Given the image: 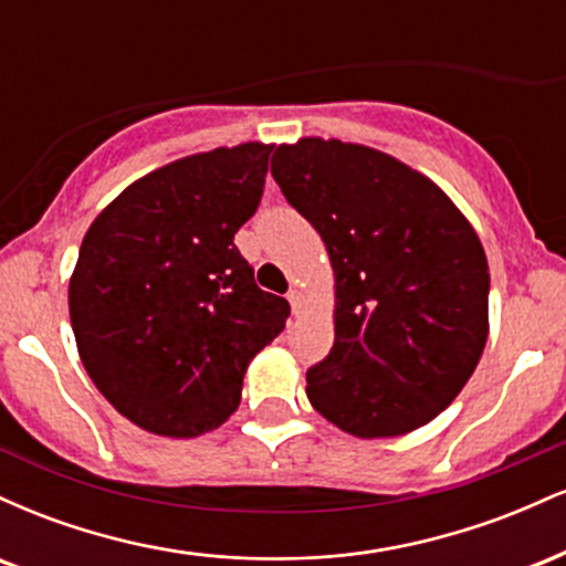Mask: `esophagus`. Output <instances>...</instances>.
Segmentation results:
<instances>
[{"mask_svg":"<svg viewBox=\"0 0 566 566\" xmlns=\"http://www.w3.org/2000/svg\"><path fill=\"white\" fill-rule=\"evenodd\" d=\"M287 301L292 305V314H297V311L303 308V292L301 290H290L287 292Z\"/></svg>","mask_w":566,"mask_h":566,"instance_id":"esophagus-1","label":"esophagus"}]
</instances>
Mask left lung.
I'll return each mask as SVG.
<instances>
[{"label": "left lung", "mask_w": 566, "mask_h": 566, "mask_svg": "<svg viewBox=\"0 0 566 566\" xmlns=\"http://www.w3.org/2000/svg\"><path fill=\"white\" fill-rule=\"evenodd\" d=\"M271 175L335 271V343L305 373L316 412L359 439L399 437L463 391L486 343L490 269L439 186L388 154L303 138Z\"/></svg>", "instance_id": "obj_1"}]
</instances>
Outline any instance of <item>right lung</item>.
Here are the masks:
<instances>
[{
  "mask_svg": "<svg viewBox=\"0 0 566 566\" xmlns=\"http://www.w3.org/2000/svg\"><path fill=\"white\" fill-rule=\"evenodd\" d=\"M274 146L186 157L116 197L84 233L69 284L97 391L159 437L212 431L239 407L252 356L290 303L255 284L233 233L261 205Z\"/></svg>",
  "mask_w": 566,
  "mask_h": 566,
  "instance_id": "1",
  "label": "right lung"
}]
</instances>
